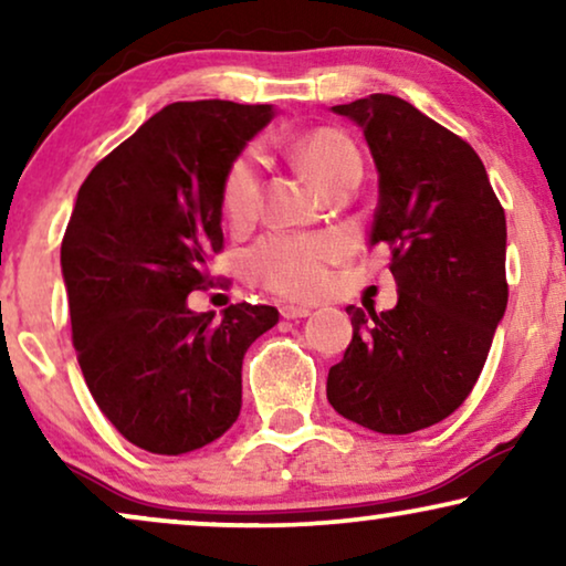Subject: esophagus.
I'll return each instance as SVG.
<instances>
[{
    "label": "esophagus",
    "mask_w": 566,
    "mask_h": 566,
    "mask_svg": "<svg viewBox=\"0 0 566 566\" xmlns=\"http://www.w3.org/2000/svg\"><path fill=\"white\" fill-rule=\"evenodd\" d=\"M312 312H308L306 306H293V304H283L281 306V316L283 319H304V316H308Z\"/></svg>",
    "instance_id": "34e87169"
}]
</instances>
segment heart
<instances>
[{
  "instance_id": "heart-1",
  "label": "heart",
  "mask_w": 566,
  "mask_h": 566,
  "mask_svg": "<svg viewBox=\"0 0 566 566\" xmlns=\"http://www.w3.org/2000/svg\"><path fill=\"white\" fill-rule=\"evenodd\" d=\"M298 165L306 169L319 190L337 177L360 175V154L345 134L332 128L308 130L293 144ZM262 188V159L247 149L231 161L223 177V211L231 221H250L258 213ZM339 242L329 234H289L277 231L262 239L247 254L252 281L289 298H314L329 277Z\"/></svg>"
}]
</instances>
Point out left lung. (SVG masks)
I'll return each instance as SVG.
<instances>
[{
	"mask_svg": "<svg viewBox=\"0 0 566 566\" xmlns=\"http://www.w3.org/2000/svg\"><path fill=\"white\" fill-rule=\"evenodd\" d=\"M332 113L363 130L378 172L370 247H391L397 306H347L353 339L327 399L384 436L430 428L463 405L505 316L507 227L476 151L407 99L368 95Z\"/></svg>",
	"mask_w": 566,
	"mask_h": 566,
	"instance_id": "8db88e82",
	"label": "left lung"
}]
</instances>
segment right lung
Masks as SVG:
<instances>
[{"mask_svg":"<svg viewBox=\"0 0 566 566\" xmlns=\"http://www.w3.org/2000/svg\"><path fill=\"white\" fill-rule=\"evenodd\" d=\"M273 105L172 103L87 175L61 242L84 381L115 430L180 455L221 438L242 409V360L275 306L196 314L208 254L223 244V177Z\"/></svg>","mask_w":566,"mask_h":566,"instance_id":"obj_1","label":"right lung"}]
</instances>
